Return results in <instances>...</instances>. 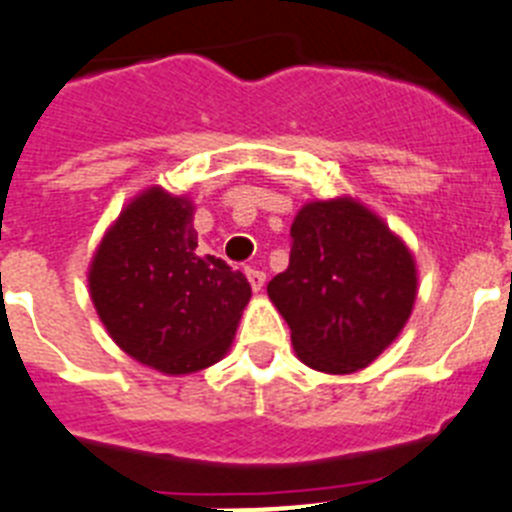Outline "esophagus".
Wrapping results in <instances>:
<instances>
[{
	"label": "esophagus",
	"mask_w": 512,
	"mask_h": 512,
	"mask_svg": "<svg viewBox=\"0 0 512 512\" xmlns=\"http://www.w3.org/2000/svg\"><path fill=\"white\" fill-rule=\"evenodd\" d=\"M246 277L248 282H251V289L253 292H261L266 284V274L261 269H253V266H246Z\"/></svg>",
	"instance_id": "obj_1"
}]
</instances>
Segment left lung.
<instances>
[{
	"label": "left lung",
	"instance_id": "left-lung-1",
	"mask_svg": "<svg viewBox=\"0 0 512 512\" xmlns=\"http://www.w3.org/2000/svg\"><path fill=\"white\" fill-rule=\"evenodd\" d=\"M287 271L266 292L292 330L302 364L351 374L408 323L418 295L413 253L351 197L307 202L292 223Z\"/></svg>",
	"mask_w": 512,
	"mask_h": 512
}]
</instances>
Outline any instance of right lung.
<instances>
[{
	"label": "right lung",
	"instance_id": "add662e5",
	"mask_svg": "<svg viewBox=\"0 0 512 512\" xmlns=\"http://www.w3.org/2000/svg\"><path fill=\"white\" fill-rule=\"evenodd\" d=\"M194 207L161 187L138 194L89 266V295L112 341L164 374H192L225 356L251 284L197 253Z\"/></svg>",
	"mask_w": 512,
	"mask_h": 512
}]
</instances>
